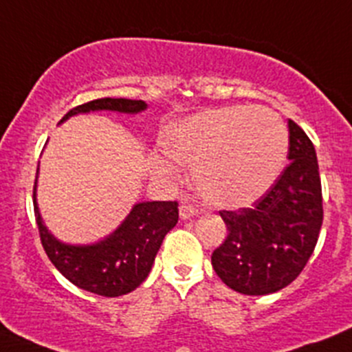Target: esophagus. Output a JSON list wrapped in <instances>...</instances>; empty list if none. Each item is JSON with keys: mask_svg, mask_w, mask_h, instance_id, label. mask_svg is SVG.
<instances>
[{"mask_svg": "<svg viewBox=\"0 0 352 352\" xmlns=\"http://www.w3.org/2000/svg\"><path fill=\"white\" fill-rule=\"evenodd\" d=\"M197 214H199V210H197L192 204L183 202L182 206H179V216H182V219H188V217L197 216Z\"/></svg>", "mask_w": 352, "mask_h": 352, "instance_id": "obj_1", "label": "esophagus"}]
</instances>
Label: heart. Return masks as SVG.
Returning a JSON list of instances; mask_svg holds the SVG:
<instances>
[{
	"instance_id": "obj_1",
	"label": "heart",
	"mask_w": 352,
	"mask_h": 352,
	"mask_svg": "<svg viewBox=\"0 0 352 352\" xmlns=\"http://www.w3.org/2000/svg\"><path fill=\"white\" fill-rule=\"evenodd\" d=\"M166 150L193 166V185L207 204L242 209L257 202L280 176L289 133L278 113L266 107H221L173 126ZM153 164L159 173H170L167 160Z\"/></svg>"
}]
</instances>
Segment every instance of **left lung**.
<instances>
[{"mask_svg": "<svg viewBox=\"0 0 352 352\" xmlns=\"http://www.w3.org/2000/svg\"><path fill=\"white\" fill-rule=\"evenodd\" d=\"M289 160L254 207L219 210L228 236L212 252V267L245 296L282 290L309 261L323 223L321 179L314 146L289 120Z\"/></svg>", "mask_w": 352, "mask_h": 352, "instance_id": "obj_1", "label": "left lung"}]
</instances>
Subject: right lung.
I'll list each match as a JSON object with an SVG mask.
<instances>
[{
  "instance_id": "add662e5",
  "label": "right lung",
  "mask_w": 352,
  "mask_h": 352,
  "mask_svg": "<svg viewBox=\"0 0 352 352\" xmlns=\"http://www.w3.org/2000/svg\"><path fill=\"white\" fill-rule=\"evenodd\" d=\"M145 109L143 100L98 98L69 110L60 122L76 113L95 110L138 113ZM36 183L32 192L34 214L46 256L69 282L103 297L124 296L142 285L152 270L164 236L178 223V202H140L105 240L91 245H69L56 240L43 223L36 202Z\"/></svg>"
}]
</instances>
